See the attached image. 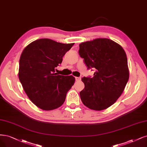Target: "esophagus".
Instances as JSON below:
<instances>
[{
	"instance_id": "1",
	"label": "esophagus",
	"mask_w": 147,
	"mask_h": 147,
	"mask_svg": "<svg viewBox=\"0 0 147 147\" xmlns=\"http://www.w3.org/2000/svg\"><path fill=\"white\" fill-rule=\"evenodd\" d=\"M75 80L76 81H80L81 78L80 77H75Z\"/></svg>"
}]
</instances>
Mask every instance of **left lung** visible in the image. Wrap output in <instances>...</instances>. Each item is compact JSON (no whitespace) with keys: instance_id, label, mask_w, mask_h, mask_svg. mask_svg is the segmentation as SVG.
Returning <instances> with one entry per match:
<instances>
[{"instance_id":"1","label":"left lung","mask_w":147,"mask_h":147,"mask_svg":"<svg viewBox=\"0 0 147 147\" xmlns=\"http://www.w3.org/2000/svg\"><path fill=\"white\" fill-rule=\"evenodd\" d=\"M79 54L88 69H95L92 78H82L84 89L80 95L88 108L102 111L113 105L122 95L129 72L125 50L108 38H97L82 42Z\"/></svg>"}]
</instances>
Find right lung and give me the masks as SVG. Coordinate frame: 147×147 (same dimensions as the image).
Listing matches in <instances>:
<instances>
[{
	"mask_svg": "<svg viewBox=\"0 0 147 147\" xmlns=\"http://www.w3.org/2000/svg\"><path fill=\"white\" fill-rule=\"evenodd\" d=\"M74 44L42 38L29 44L22 51L19 79L29 99L40 109L50 111L60 107L74 85L72 75H60L55 70Z\"/></svg>",
	"mask_w": 147,
	"mask_h": 147,
	"instance_id": "right-lung-1",
	"label": "right lung"
}]
</instances>
